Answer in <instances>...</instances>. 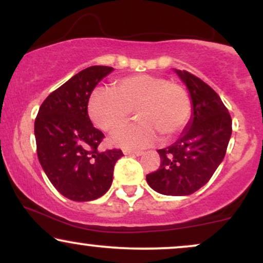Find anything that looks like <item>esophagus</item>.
Wrapping results in <instances>:
<instances>
[{"instance_id": "34e87169", "label": "esophagus", "mask_w": 263, "mask_h": 263, "mask_svg": "<svg viewBox=\"0 0 263 263\" xmlns=\"http://www.w3.org/2000/svg\"><path fill=\"white\" fill-rule=\"evenodd\" d=\"M123 155L126 156H141L142 155V151H128V149H125L123 151Z\"/></svg>"}]
</instances>
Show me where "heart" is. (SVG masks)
I'll use <instances>...</instances> for the list:
<instances>
[{
	"label": "heart",
	"instance_id": "b5f03b06",
	"mask_svg": "<svg viewBox=\"0 0 263 263\" xmlns=\"http://www.w3.org/2000/svg\"><path fill=\"white\" fill-rule=\"evenodd\" d=\"M135 110L137 122L111 136L114 146L140 149L155 144L159 135L171 138L189 121L190 100L185 90L165 78L138 74L117 80L114 90L96 87L87 102V112L96 127L112 132Z\"/></svg>",
	"mask_w": 263,
	"mask_h": 263
}]
</instances>
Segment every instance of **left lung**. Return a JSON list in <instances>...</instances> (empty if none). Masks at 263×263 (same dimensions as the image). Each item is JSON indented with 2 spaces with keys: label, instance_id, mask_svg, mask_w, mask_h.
Masks as SVG:
<instances>
[{
  "label": "left lung",
  "instance_id": "left-lung-1",
  "mask_svg": "<svg viewBox=\"0 0 263 263\" xmlns=\"http://www.w3.org/2000/svg\"><path fill=\"white\" fill-rule=\"evenodd\" d=\"M188 89L192 116L179 138L158 149L161 165L146 176L159 194L183 197L205 185L224 159L232 132V121L220 96L203 80L174 69Z\"/></svg>",
  "mask_w": 263,
  "mask_h": 263
}]
</instances>
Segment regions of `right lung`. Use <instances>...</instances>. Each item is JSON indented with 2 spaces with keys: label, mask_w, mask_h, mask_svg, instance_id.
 <instances>
[{
  "label": "right lung",
  "mask_w": 263,
  "mask_h": 263,
  "mask_svg": "<svg viewBox=\"0 0 263 263\" xmlns=\"http://www.w3.org/2000/svg\"><path fill=\"white\" fill-rule=\"evenodd\" d=\"M111 66L84 69L43 101L34 122L39 163L62 195L74 201L102 197L112 183L120 149L99 151L105 137L87 114L92 90L112 73Z\"/></svg>",
  "instance_id": "obj_1"
}]
</instances>
